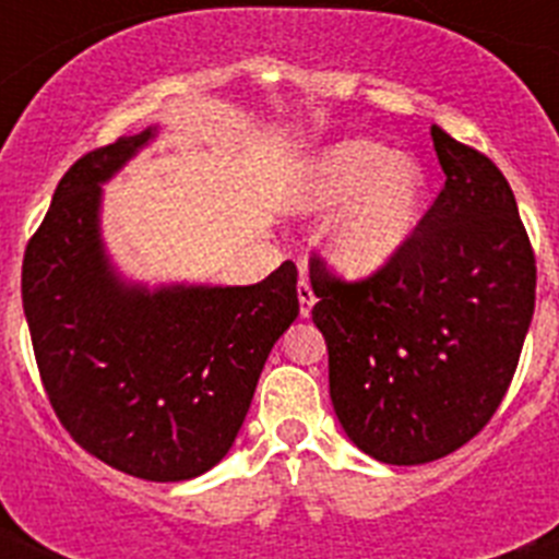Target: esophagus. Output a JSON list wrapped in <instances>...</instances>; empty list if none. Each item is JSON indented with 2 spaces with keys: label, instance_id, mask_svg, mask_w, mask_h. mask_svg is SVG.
Returning <instances> with one entry per match:
<instances>
[{
  "label": "esophagus",
  "instance_id": "obj_1",
  "mask_svg": "<svg viewBox=\"0 0 559 559\" xmlns=\"http://www.w3.org/2000/svg\"><path fill=\"white\" fill-rule=\"evenodd\" d=\"M316 305V296H313V288H310V280L302 274V280H299V313L302 316H310V310H313Z\"/></svg>",
  "mask_w": 559,
  "mask_h": 559
}]
</instances>
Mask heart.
Wrapping results in <instances>:
<instances>
[{
  "label": "heart",
  "mask_w": 559,
  "mask_h": 559,
  "mask_svg": "<svg viewBox=\"0 0 559 559\" xmlns=\"http://www.w3.org/2000/svg\"><path fill=\"white\" fill-rule=\"evenodd\" d=\"M423 201V167L369 140L319 153L288 192V204L299 212L341 204L328 226V251L347 274H372L392 263L417 229Z\"/></svg>",
  "instance_id": "heart-1"
}]
</instances>
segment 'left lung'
Wrapping results in <instances>:
<instances>
[{"instance_id": "obj_1", "label": "left lung", "mask_w": 559, "mask_h": 559, "mask_svg": "<svg viewBox=\"0 0 559 559\" xmlns=\"http://www.w3.org/2000/svg\"><path fill=\"white\" fill-rule=\"evenodd\" d=\"M445 187L392 263L344 280L310 257L341 428L378 462L426 464L492 419L535 313V249L510 181L431 128Z\"/></svg>"}]
</instances>
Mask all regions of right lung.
Returning a JSON list of instances; mask_svg holds the SVG:
<instances>
[{
  "instance_id": "right-lung-1",
  "label": "right lung",
  "mask_w": 559,
  "mask_h": 559,
  "mask_svg": "<svg viewBox=\"0 0 559 559\" xmlns=\"http://www.w3.org/2000/svg\"><path fill=\"white\" fill-rule=\"evenodd\" d=\"M151 131L83 153L22 263L49 406L83 451L128 476L185 481L226 456L276 338L299 316L296 265L246 288H126L97 235L100 181Z\"/></svg>"
}]
</instances>
